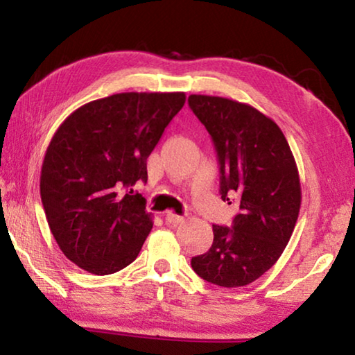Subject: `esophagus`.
Segmentation results:
<instances>
[{"label":"esophagus","instance_id":"obj_1","mask_svg":"<svg viewBox=\"0 0 355 355\" xmlns=\"http://www.w3.org/2000/svg\"><path fill=\"white\" fill-rule=\"evenodd\" d=\"M166 222H167V224L177 225V224H182L183 218H182V216L175 214V213H172V211H167V213H166Z\"/></svg>","mask_w":355,"mask_h":355}]
</instances>
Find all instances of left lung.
<instances>
[{
    "instance_id": "left-lung-1",
    "label": "left lung",
    "mask_w": 355,
    "mask_h": 355,
    "mask_svg": "<svg viewBox=\"0 0 355 355\" xmlns=\"http://www.w3.org/2000/svg\"><path fill=\"white\" fill-rule=\"evenodd\" d=\"M188 103L213 139L222 200L238 207L232 227L213 225L211 248L191 266L209 284L249 285L274 266L296 225V161L279 125L255 107L209 95Z\"/></svg>"
}]
</instances>
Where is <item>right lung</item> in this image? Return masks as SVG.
<instances>
[{"label": "right lung", "instance_id": "add662e5", "mask_svg": "<svg viewBox=\"0 0 355 355\" xmlns=\"http://www.w3.org/2000/svg\"><path fill=\"white\" fill-rule=\"evenodd\" d=\"M183 92H125L94 100L64 120L46 148L40 197L64 255L95 275L136 260L152 230L147 158L184 105Z\"/></svg>", "mask_w": 355, "mask_h": 355}]
</instances>
